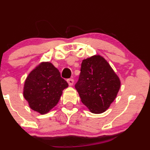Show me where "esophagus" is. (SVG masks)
<instances>
[{
    "label": "esophagus",
    "instance_id": "esophagus-1",
    "mask_svg": "<svg viewBox=\"0 0 150 150\" xmlns=\"http://www.w3.org/2000/svg\"><path fill=\"white\" fill-rule=\"evenodd\" d=\"M68 85H69L70 86H72L73 85V82H74V80L73 79H68Z\"/></svg>",
    "mask_w": 150,
    "mask_h": 150
}]
</instances>
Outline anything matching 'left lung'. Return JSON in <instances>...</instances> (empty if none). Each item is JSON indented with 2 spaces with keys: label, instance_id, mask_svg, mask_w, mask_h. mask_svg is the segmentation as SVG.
<instances>
[{
  "label": "left lung",
  "instance_id": "8db88e82",
  "mask_svg": "<svg viewBox=\"0 0 150 150\" xmlns=\"http://www.w3.org/2000/svg\"><path fill=\"white\" fill-rule=\"evenodd\" d=\"M81 101L91 112H104L116 99L120 82L108 62L100 56L83 60L75 85Z\"/></svg>",
  "mask_w": 150,
  "mask_h": 150
}]
</instances>
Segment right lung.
Instances as JSON below:
<instances>
[{
  "label": "right lung",
  "mask_w": 150,
  "mask_h": 150,
  "mask_svg": "<svg viewBox=\"0 0 150 150\" xmlns=\"http://www.w3.org/2000/svg\"><path fill=\"white\" fill-rule=\"evenodd\" d=\"M68 82L51 63H42L26 79L23 95L30 108L41 114L48 113L60 100Z\"/></svg>",
  "instance_id": "obj_1"
}]
</instances>
